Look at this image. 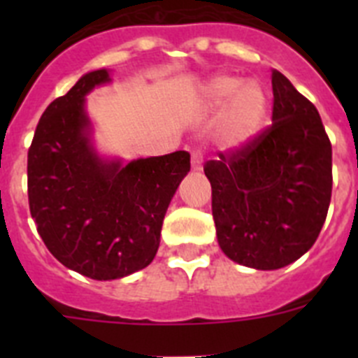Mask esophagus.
<instances>
[{
    "instance_id": "obj_1",
    "label": "esophagus",
    "mask_w": 358,
    "mask_h": 358,
    "mask_svg": "<svg viewBox=\"0 0 358 358\" xmlns=\"http://www.w3.org/2000/svg\"><path fill=\"white\" fill-rule=\"evenodd\" d=\"M192 170H195V172L202 170V150L201 148H194V150H192Z\"/></svg>"
}]
</instances>
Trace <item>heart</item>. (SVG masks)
I'll list each match as a JSON object with an SVG mask.
<instances>
[{
  "instance_id": "1",
  "label": "heart",
  "mask_w": 358,
  "mask_h": 358,
  "mask_svg": "<svg viewBox=\"0 0 358 358\" xmlns=\"http://www.w3.org/2000/svg\"><path fill=\"white\" fill-rule=\"evenodd\" d=\"M210 109L220 110L227 107L218 125L222 143L238 147L260 132L267 118V94L255 82L243 84L240 78L220 75L213 78L204 90Z\"/></svg>"
}]
</instances>
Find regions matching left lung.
Listing matches in <instances>:
<instances>
[{"instance_id":"left-lung-1","label":"left lung","mask_w":358,"mask_h":358,"mask_svg":"<svg viewBox=\"0 0 358 358\" xmlns=\"http://www.w3.org/2000/svg\"><path fill=\"white\" fill-rule=\"evenodd\" d=\"M273 125L204 163L218 245L245 267L273 271L317 240L331 199V143L317 109L273 71Z\"/></svg>"}]
</instances>
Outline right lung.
<instances>
[{
	"instance_id": "1",
	"label": "right lung",
	"mask_w": 358,
	"mask_h": 358,
	"mask_svg": "<svg viewBox=\"0 0 358 358\" xmlns=\"http://www.w3.org/2000/svg\"><path fill=\"white\" fill-rule=\"evenodd\" d=\"M109 80L106 69L80 78L41 116L28 148V204L37 233L57 260L93 280L147 267L189 154L103 163L87 140L84 96Z\"/></svg>"
}]
</instances>
